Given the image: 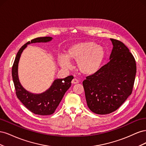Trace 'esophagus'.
Wrapping results in <instances>:
<instances>
[{
	"mask_svg": "<svg viewBox=\"0 0 146 146\" xmlns=\"http://www.w3.org/2000/svg\"><path fill=\"white\" fill-rule=\"evenodd\" d=\"M78 82H79V81H78V80H77V78H74L73 80H72V84H77Z\"/></svg>",
	"mask_w": 146,
	"mask_h": 146,
	"instance_id": "obj_1",
	"label": "esophagus"
}]
</instances>
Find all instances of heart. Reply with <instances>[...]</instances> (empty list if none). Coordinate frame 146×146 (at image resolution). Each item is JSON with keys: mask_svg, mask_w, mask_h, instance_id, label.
Listing matches in <instances>:
<instances>
[{"mask_svg": "<svg viewBox=\"0 0 146 146\" xmlns=\"http://www.w3.org/2000/svg\"><path fill=\"white\" fill-rule=\"evenodd\" d=\"M105 57L103 47L92 41L78 42L70 46L66 51L65 56H61L58 61L61 67L70 69L69 61L77 62V68L86 76L94 75L100 69Z\"/></svg>", "mask_w": 146, "mask_h": 146, "instance_id": "b5f03b06", "label": "heart"}]
</instances>
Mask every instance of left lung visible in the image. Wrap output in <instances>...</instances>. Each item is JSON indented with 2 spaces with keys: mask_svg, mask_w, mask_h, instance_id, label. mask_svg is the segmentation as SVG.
Listing matches in <instances>:
<instances>
[{
  "mask_svg": "<svg viewBox=\"0 0 146 146\" xmlns=\"http://www.w3.org/2000/svg\"><path fill=\"white\" fill-rule=\"evenodd\" d=\"M110 61L83 82L88 108L98 114L116 111L132 92L136 73L134 56L122 42L111 38Z\"/></svg>",
  "mask_w": 146,
  "mask_h": 146,
  "instance_id": "obj_1",
  "label": "left lung"
}]
</instances>
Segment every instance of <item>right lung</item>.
I'll return each instance as SVG.
<instances>
[{"mask_svg":"<svg viewBox=\"0 0 146 146\" xmlns=\"http://www.w3.org/2000/svg\"><path fill=\"white\" fill-rule=\"evenodd\" d=\"M52 39V38L50 36L39 37L25 44L17 53L12 67V77L17 98L31 112L38 115H50L55 112L65 92L71 86V81L74 77L69 76L64 78L56 79L49 89L44 92L39 94H32L25 90L21 85L17 74L18 63L22 52L27 44L35 42H46Z\"/></svg>","mask_w":146,"mask_h":146,"instance_id":"1","label":"right lung"}]
</instances>
